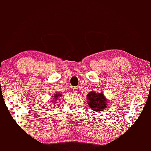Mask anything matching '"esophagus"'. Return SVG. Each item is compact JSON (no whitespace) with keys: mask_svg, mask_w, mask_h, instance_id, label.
<instances>
[{"mask_svg":"<svg viewBox=\"0 0 151 151\" xmlns=\"http://www.w3.org/2000/svg\"><path fill=\"white\" fill-rule=\"evenodd\" d=\"M73 91L75 92V93H77L78 92V89L77 88V87H75V88H73Z\"/></svg>","mask_w":151,"mask_h":151,"instance_id":"esophagus-1","label":"esophagus"}]
</instances>
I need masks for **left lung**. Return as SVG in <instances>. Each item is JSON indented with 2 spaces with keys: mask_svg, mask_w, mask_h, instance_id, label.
Here are the masks:
<instances>
[{
  "mask_svg": "<svg viewBox=\"0 0 151 151\" xmlns=\"http://www.w3.org/2000/svg\"><path fill=\"white\" fill-rule=\"evenodd\" d=\"M89 107L96 112H101L106 109L107 106V99L103 93H97L94 91L90 92L87 95Z\"/></svg>",
  "mask_w": 151,
  "mask_h": 151,
  "instance_id": "1",
  "label": "left lung"
}]
</instances>
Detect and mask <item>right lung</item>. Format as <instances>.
<instances>
[{"instance_id":"1","label":"right lung","mask_w":151,"mask_h":151,"mask_svg":"<svg viewBox=\"0 0 151 151\" xmlns=\"http://www.w3.org/2000/svg\"><path fill=\"white\" fill-rule=\"evenodd\" d=\"M62 96V95H61L60 93H57V94H55V95H54V96H53V98H52V101H51L52 102V103H53V104H55V103H56V101H58V99H60V97ZM53 101L54 103H52V102ZM55 105H57V104H55Z\"/></svg>"}]
</instances>
